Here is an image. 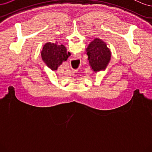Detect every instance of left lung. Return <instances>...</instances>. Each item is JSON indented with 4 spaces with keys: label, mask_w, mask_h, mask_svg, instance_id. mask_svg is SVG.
<instances>
[{
    "label": "left lung",
    "mask_w": 152,
    "mask_h": 152,
    "mask_svg": "<svg viewBox=\"0 0 152 152\" xmlns=\"http://www.w3.org/2000/svg\"><path fill=\"white\" fill-rule=\"evenodd\" d=\"M90 66L94 72L104 70L110 60L111 52L107 44L101 39H95L87 48Z\"/></svg>",
    "instance_id": "left-lung-1"
}]
</instances>
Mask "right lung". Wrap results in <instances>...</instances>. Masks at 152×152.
Masks as SVG:
<instances>
[{
  "label": "right lung",
  "mask_w": 152,
  "mask_h": 152,
  "mask_svg": "<svg viewBox=\"0 0 152 152\" xmlns=\"http://www.w3.org/2000/svg\"><path fill=\"white\" fill-rule=\"evenodd\" d=\"M70 53L66 51V48L63 45H58L56 41L54 43L48 42L44 45L41 52L43 61L53 70H56L58 66L63 61L67 60Z\"/></svg>",
  "instance_id": "obj_1"
}]
</instances>
